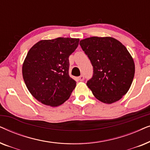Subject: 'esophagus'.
<instances>
[{
	"mask_svg": "<svg viewBox=\"0 0 150 150\" xmlns=\"http://www.w3.org/2000/svg\"><path fill=\"white\" fill-rule=\"evenodd\" d=\"M79 80L80 81H84V76L83 75L80 76L79 77Z\"/></svg>",
	"mask_w": 150,
	"mask_h": 150,
	"instance_id": "34e87169",
	"label": "esophagus"
}]
</instances>
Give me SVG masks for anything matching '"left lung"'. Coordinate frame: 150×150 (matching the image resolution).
Here are the masks:
<instances>
[{
	"label": "left lung",
	"instance_id": "1",
	"mask_svg": "<svg viewBox=\"0 0 150 150\" xmlns=\"http://www.w3.org/2000/svg\"><path fill=\"white\" fill-rule=\"evenodd\" d=\"M80 45L93 65V77L87 85L95 98L108 104L122 99L135 71L134 60L124 45L111 37H91L80 41Z\"/></svg>",
	"mask_w": 150,
	"mask_h": 150
}]
</instances>
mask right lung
<instances>
[{
  "mask_svg": "<svg viewBox=\"0 0 150 150\" xmlns=\"http://www.w3.org/2000/svg\"><path fill=\"white\" fill-rule=\"evenodd\" d=\"M79 39L58 38L34 44L22 64V76L31 95L45 105L54 107L69 99L76 82L69 77V57Z\"/></svg>",
  "mask_w": 150,
  "mask_h": 150,
  "instance_id": "obj_1",
  "label": "right lung"
}]
</instances>
